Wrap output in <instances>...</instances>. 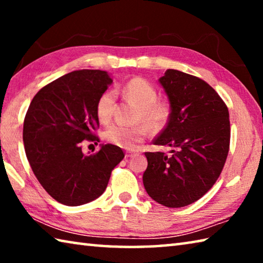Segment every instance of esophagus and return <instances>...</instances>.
Listing matches in <instances>:
<instances>
[{
  "mask_svg": "<svg viewBox=\"0 0 263 263\" xmlns=\"http://www.w3.org/2000/svg\"><path fill=\"white\" fill-rule=\"evenodd\" d=\"M133 154H135V152H126V157L131 158V157H133Z\"/></svg>",
  "mask_w": 263,
  "mask_h": 263,
  "instance_id": "esophagus-1",
  "label": "esophagus"
}]
</instances>
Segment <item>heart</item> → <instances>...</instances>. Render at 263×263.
Here are the masks:
<instances>
[{"mask_svg":"<svg viewBox=\"0 0 263 263\" xmlns=\"http://www.w3.org/2000/svg\"><path fill=\"white\" fill-rule=\"evenodd\" d=\"M125 96L138 106L136 121L145 124L135 126H125L114 124L104 132V138L110 144L121 148L132 149L137 144L145 139L149 127L152 131H159L166 125L171 114L168 104L158 102V92L152 84L145 79L135 78L128 81L123 88ZM116 103L114 90L105 91L100 97L96 105V114L101 123H109L112 117Z\"/></svg>","mask_w":263,"mask_h":263,"instance_id":"heart-1","label":"heart"}]
</instances>
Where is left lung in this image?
Masks as SVG:
<instances>
[{
    "label": "left lung",
    "instance_id": "obj_1",
    "mask_svg": "<svg viewBox=\"0 0 263 263\" xmlns=\"http://www.w3.org/2000/svg\"><path fill=\"white\" fill-rule=\"evenodd\" d=\"M159 83L171 114L153 144L173 149L171 157L145 153L142 182L155 202L182 208L205 195L220 175L230 147L229 109L215 89L190 74L167 69Z\"/></svg>",
    "mask_w": 263,
    "mask_h": 263
}]
</instances>
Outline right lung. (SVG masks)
Here are the masks:
<instances>
[{"mask_svg":"<svg viewBox=\"0 0 263 263\" xmlns=\"http://www.w3.org/2000/svg\"><path fill=\"white\" fill-rule=\"evenodd\" d=\"M111 83L104 70H74L42 88L26 112V158L43 188L65 205L99 198L124 158L122 148L111 144H101L95 154H84L80 146L86 139L99 141L96 105Z\"/></svg>","mask_w":263,"mask_h":263,"instance_id":"right-lung-1","label":"right lung"}]
</instances>
